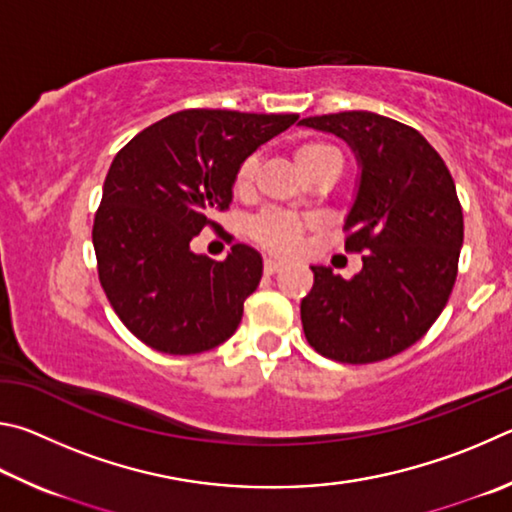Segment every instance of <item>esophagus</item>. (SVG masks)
Returning a JSON list of instances; mask_svg holds the SVG:
<instances>
[{
    "label": "esophagus",
    "mask_w": 512,
    "mask_h": 512,
    "mask_svg": "<svg viewBox=\"0 0 512 512\" xmlns=\"http://www.w3.org/2000/svg\"><path fill=\"white\" fill-rule=\"evenodd\" d=\"M283 261H276V258H265V263H263V267H265V274H276L279 270H283Z\"/></svg>",
    "instance_id": "1"
}]
</instances>
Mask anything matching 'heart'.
I'll return each mask as SVG.
<instances>
[{"instance_id":"heart-1","label":"heart","mask_w":512,"mask_h":512,"mask_svg":"<svg viewBox=\"0 0 512 512\" xmlns=\"http://www.w3.org/2000/svg\"><path fill=\"white\" fill-rule=\"evenodd\" d=\"M294 166L301 175H306L308 170H315L321 166H335L342 168V155L337 148L324 141H306L294 150ZM254 177H256V159L249 157L242 161L233 177V193L238 197H247L254 191ZM306 220H301L299 215L285 213V211H265L256 215L249 222V238L261 245L267 251L274 254H292L299 247V242L306 233Z\"/></svg>"}]
</instances>
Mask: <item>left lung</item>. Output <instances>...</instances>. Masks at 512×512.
I'll list each match as a JSON object with an SVG mask.
<instances>
[{"mask_svg":"<svg viewBox=\"0 0 512 512\" xmlns=\"http://www.w3.org/2000/svg\"><path fill=\"white\" fill-rule=\"evenodd\" d=\"M333 132L360 164L346 215V251L362 254L351 281L312 265L301 301L308 344L344 364L387 360L416 344L450 299L463 245V211L441 155L409 125L373 112L308 116Z\"/></svg>","mask_w":512,"mask_h":512,"instance_id":"obj_1","label":"left lung"}]
</instances>
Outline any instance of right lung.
<instances>
[{
  "label": "right lung",
  "instance_id": "add662e5",
  "mask_svg": "<svg viewBox=\"0 0 512 512\" xmlns=\"http://www.w3.org/2000/svg\"><path fill=\"white\" fill-rule=\"evenodd\" d=\"M297 114L184 110L116 152L92 240L98 279L123 326L168 355H195L236 333L263 258L233 245L224 261L191 251L213 211L229 209L233 177Z\"/></svg>",
  "mask_w": 512,
  "mask_h": 512
}]
</instances>
